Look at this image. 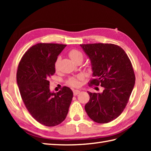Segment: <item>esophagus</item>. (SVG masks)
Listing matches in <instances>:
<instances>
[{
    "mask_svg": "<svg viewBox=\"0 0 151 151\" xmlns=\"http://www.w3.org/2000/svg\"><path fill=\"white\" fill-rule=\"evenodd\" d=\"M80 93H81V91L78 90V89H76V90H74L73 91L74 95H78Z\"/></svg>",
    "mask_w": 151,
    "mask_h": 151,
    "instance_id": "obj_1",
    "label": "esophagus"
}]
</instances>
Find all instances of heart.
Instances as JSON below:
<instances>
[{
  "label": "heart",
  "mask_w": 151,
  "mask_h": 151,
  "mask_svg": "<svg viewBox=\"0 0 151 151\" xmlns=\"http://www.w3.org/2000/svg\"><path fill=\"white\" fill-rule=\"evenodd\" d=\"M69 56L70 58L72 60L73 62H76L78 60H83V54L81 51L76 49H72L69 51ZM60 58H58L55 64H54V67H55V69L56 70H58L59 65H60ZM82 78L81 76H78V77H72L69 79L67 84L69 86H72V87H78L79 86V81Z\"/></svg>",
  "instance_id": "heart-1"
}]
</instances>
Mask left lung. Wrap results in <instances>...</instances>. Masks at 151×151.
Returning a JSON list of instances; mask_svg holds the SVG:
<instances>
[{
    "instance_id": "1",
    "label": "left lung",
    "mask_w": 151,
    "mask_h": 151,
    "mask_svg": "<svg viewBox=\"0 0 151 151\" xmlns=\"http://www.w3.org/2000/svg\"><path fill=\"white\" fill-rule=\"evenodd\" d=\"M80 45L91 61L94 78L89 85H101L104 88L102 93L88 92L90 99L85 110L96 123H108L119 116L129 102L136 80L132 63L117 45Z\"/></svg>"
}]
</instances>
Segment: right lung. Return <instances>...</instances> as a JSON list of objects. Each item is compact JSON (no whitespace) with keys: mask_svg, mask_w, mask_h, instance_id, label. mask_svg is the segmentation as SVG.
<instances>
[{"mask_svg":"<svg viewBox=\"0 0 151 151\" xmlns=\"http://www.w3.org/2000/svg\"><path fill=\"white\" fill-rule=\"evenodd\" d=\"M66 46L37 43L24 53L18 65L17 82L22 101L33 118L47 127L65 120L73 99V93L68 87L57 93L49 88L58 56Z\"/></svg>","mask_w":151,"mask_h":151,"instance_id":"1","label":"right lung"}]
</instances>
